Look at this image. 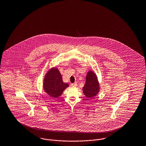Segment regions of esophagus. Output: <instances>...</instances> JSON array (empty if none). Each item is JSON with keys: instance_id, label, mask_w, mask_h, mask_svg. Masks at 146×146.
Here are the masks:
<instances>
[{"instance_id": "1", "label": "esophagus", "mask_w": 146, "mask_h": 146, "mask_svg": "<svg viewBox=\"0 0 146 146\" xmlns=\"http://www.w3.org/2000/svg\"><path fill=\"white\" fill-rule=\"evenodd\" d=\"M76 85H77V84H76V83L72 84H71V86H73V87H76Z\"/></svg>"}]
</instances>
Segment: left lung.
Segmentation results:
<instances>
[{
  "label": "left lung",
  "mask_w": 146,
  "mask_h": 146,
  "mask_svg": "<svg viewBox=\"0 0 146 146\" xmlns=\"http://www.w3.org/2000/svg\"><path fill=\"white\" fill-rule=\"evenodd\" d=\"M100 86L97 76L95 72L89 70L86 76V82L83 88L85 97L92 98L96 96L100 92Z\"/></svg>",
  "instance_id": "left-lung-1"
}]
</instances>
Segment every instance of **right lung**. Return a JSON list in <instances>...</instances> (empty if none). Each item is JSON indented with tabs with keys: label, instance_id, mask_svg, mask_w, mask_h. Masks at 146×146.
<instances>
[{
	"label": "right lung",
	"instance_id": "right-lung-1",
	"mask_svg": "<svg viewBox=\"0 0 146 146\" xmlns=\"http://www.w3.org/2000/svg\"><path fill=\"white\" fill-rule=\"evenodd\" d=\"M69 85L63 82L62 76L58 69L52 67L47 72L44 78L43 89L52 98H58Z\"/></svg>",
	"mask_w": 146,
	"mask_h": 146
}]
</instances>
